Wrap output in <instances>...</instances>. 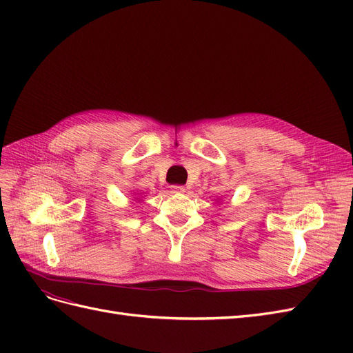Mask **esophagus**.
Listing matches in <instances>:
<instances>
[{
    "label": "esophagus",
    "mask_w": 353,
    "mask_h": 353,
    "mask_svg": "<svg viewBox=\"0 0 353 353\" xmlns=\"http://www.w3.org/2000/svg\"><path fill=\"white\" fill-rule=\"evenodd\" d=\"M170 193L183 194V193H185V187H183V185H172V187H170Z\"/></svg>",
    "instance_id": "esophagus-1"
}]
</instances>
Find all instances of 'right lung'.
<instances>
[{
	"label": "right lung",
	"mask_w": 353,
	"mask_h": 353,
	"mask_svg": "<svg viewBox=\"0 0 353 353\" xmlns=\"http://www.w3.org/2000/svg\"><path fill=\"white\" fill-rule=\"evenodd\" d=\"M132 194H134V193H132ZM137 194H138V196H140V194H141V193H137ZM141 200H143V199H141V197H137V199H134V201H137V203H140V201H141Z\"/></svg>",
	"instance_id": "obj_1"
}]
</instances>
